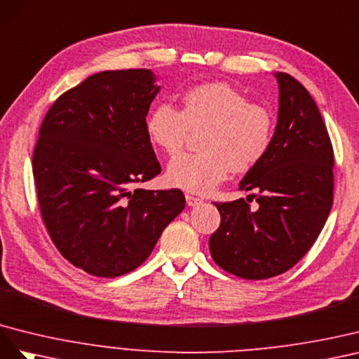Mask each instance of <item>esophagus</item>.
Returning a JSON list of instances; mask_svg holds the SVG:
<instances>
[{
  "mask_svg": "<svg viewBox=\"0 0 359 359\" xmlns=\"http://www.w3.org/2000/svg\"><path fill=\"white\" fill-rule=\"evenodd\" d=\"M185 198H187V204H188V206H191V208H194V206H198V204H201V203H203V200H201V198H198V197H194V196H191V194H187Z\"/></svg>",
  "mask_w": 359,
  "mask_h": 359,
  "instance_id": "1",
  "label": "esophagus"
}]
</instances>
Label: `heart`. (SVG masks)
I'll return each instance as SVG.
<instances>
[{"label": "heart", "instance_id": "obj_1", "mask_svg": "<svg viewBox=\"0 0 359 359\" xmlns=\"http://www.w3.org/2000/svg\"><path fill=\"white\" fill-rule=\"evenodd\" d=\"M146 130L153 146L172 158L185 147L189 132H201L200 153L170 162L167 182L189 192L208 194L229 177L247 172L269 151L275 132L273 112L250 102L225 83L192 87L182 96L180 111L158 104L150 111Z\"/></svg>", "mask_w": 359, "mask_h": 359}]
</instances>
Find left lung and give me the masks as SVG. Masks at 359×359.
I'll return each instance as SVG.
<instances>
[{"instance_id": "obj_1", "label": "left lung", "mask_w": 359, "mask_h": 359, "mask_svg": "<svg viewBox=\"0 0 359 359\" xmlns=\"http://www.w3.org/2000/svg\"><path fill=\"white\" fill-rule=\"evenodd\" d=\"M275 78L280 108L272 146L239 185L255 194L215 201L221 224L209 239L212 259L245 280H266L293 268L332 208L334 150L319 108L299 81L283 72Z\"/></svg>"}]
</instances>
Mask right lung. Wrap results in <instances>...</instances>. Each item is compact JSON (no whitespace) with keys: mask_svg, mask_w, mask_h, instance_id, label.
I'll return each mask as SVG.
<instances>
[{"mask_svg":"<svg viewBox=\"0 0 359 359\" xmlns=\"http://www.w3.org/2000/svg\"><path fill=\"white\" fill-rule=\"evenodd\" d=\"M158 91L149 69L99 72L61 95L40 126L42 219L61 255L90 275L137 269L185 208L180 189L135 188L161 172L146 130Z\"/></svg>","mask_w":359,"mask_h":359,"instance_id":"add662e5","label":"right lung"}]
</instances>
